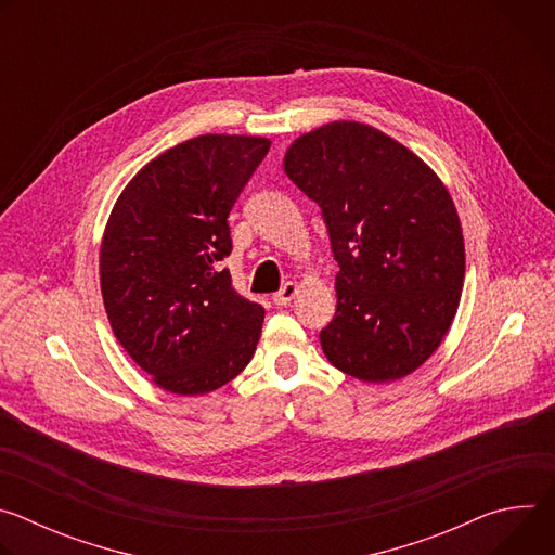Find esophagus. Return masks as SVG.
<instances>
[{"instance_id": "34e87169", "label": "esophagus", "mask_w": 555, "mask_h": 555, "mask_svg": "<svg viewBox=\"0 0 555 555\" xmlns=\"http://www.w3.org/2000/svg\"><path fill=\"white\" fill-rule=\"evenodd\" d=\"M296 294H298V285L292 283V281H287V283L272 296V300H274L276 305H287Z\"/></svg>"}]
</instances>
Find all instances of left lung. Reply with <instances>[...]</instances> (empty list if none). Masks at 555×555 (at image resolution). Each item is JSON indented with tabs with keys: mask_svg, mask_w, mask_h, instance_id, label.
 <instances>
[{
	"mask_svg": "<svg viewBox=\"0 0 555 555\" xmlns=\"http://www.w3.org/2000/svg\"><path fill=\"white\" fill-rule=\"evenodd\" d=\"M287 178L323 210L338 307L327 360L362 382L400 379L441 345L459 307L465 248L454 202L411 149L336 120L296 138Z\"/></svg>",
	"mask_w": 555,
	"mask_h": 555,
	"instance_id": "8db88e82",
	"label": "left lung"
}]
</instances>
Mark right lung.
Listing matches in <instances>:
<instances>
[{
  "instance_id": "obj_1",
  "label": "right lung",
  "mask_w": 555,
  "mask_h": 555,
  "mask_svg": "<svg viewBox=\"0 0 555 555\" xmlns=\"http://www.w3.org/2000/svg\"><path fill=\"white\" fill-rule=\"evenodd\" d=\"M270 151L259 135L206 133L165 151L125 186L101 244V292L116 340L151 379L204 395L253 360L266 309L221 261L228 215Z\"/></svg>"
}]
</instances>
